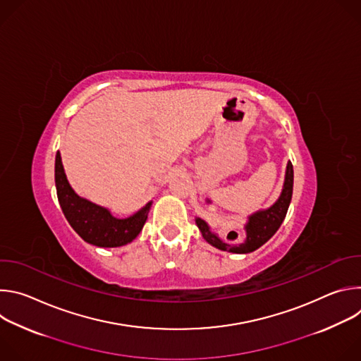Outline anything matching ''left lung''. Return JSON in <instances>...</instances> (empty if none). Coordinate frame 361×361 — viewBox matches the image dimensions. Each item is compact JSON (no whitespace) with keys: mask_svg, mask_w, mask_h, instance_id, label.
<instances>
[{"mask_svg":"<svg viewBox=\"0 0 361 361\" xmlns=\"http://www.w3.org/2000/svg\"><path fill=\"white\" fill-rule=\"evenodd\" d=\"M293 180H294L293 164L290 161L287 164L284 188H283V192H281L280 198L277 200V202L274 205H271L269 210L259 212V213H255L250 217L248 224L245 227L247 238L243 244L233 245V244L221 241L216 234H213L209 230L207 224H205L201 219H197L195 223H197L198 228L201 230L204 240L210 243L212 245L217 247L219 250L238 252V254L251 252L259 247H262L266 241H269L276 234V231L280 228L283 220L286 219L288 205H290V201H291V195H293Z\"/></svg>","mask_w":361,"mask_h":361,"instance_id":"left-lung-1","label":"left lung"}]
</instances>
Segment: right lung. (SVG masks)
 <instances>
[{
  "instance_id": "right-lung-1",
  "label": "right lung",
  "mask_w": 361,
  "mask_h": 361,
  "mask_svg": "<svg viewBox=\"0 0 361 361\" xmlns=\"http://www.w3.org/2000/svg\"><path fill=\"white\" fill-rule=\"evenodd\" d=\"M56 187L61 210L75 230V233L87 243L98 247H120L131 243L141 231L151 202L134 216L118 220L109 210L99 207L81 197L70 187L60 152L56 156Z\"/></svg>"
}]
</instances>
